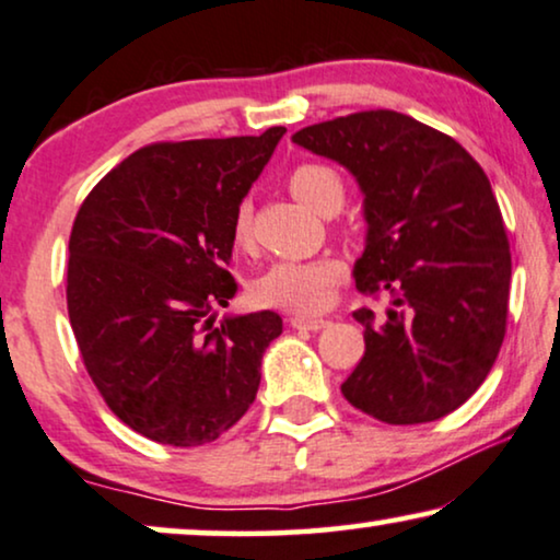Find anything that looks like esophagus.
I'll list each match as a JSON object with an SVG mask.
<instances>
[{
  "label": "esophagus",
  "instance_id": "obj_1",
  "mask_svg": "<svg viewBox=\"0 0 560 560\" xmlns=\"http://www.w3.org/2000/svg\"><path fill=\"white\" fill-rule=\"evenodd\" d=\"M289 325L294 327V330H323V327L327 325V319L323 317H304V315H294L289 317Z\"/></svg>",
  "mask_w": 560,
  "mask_h": 560
}]
</instances>
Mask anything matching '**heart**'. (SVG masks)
I'll return each instance as SVG.
<instances>
[{"label":"heart","mask_w":560,"mask_h":560,"mask_svg":"<svg viewBox=\"0 0 560 560\" xmlns=\"http://www.w3.org/2000/svg\"><path fill=\"white\" fill-rule=\"evenodd\" d=\"M289 189L312 212L335 214L346 202V184L338 171L325 163H300L289 174ZM253 241V210L248 202L237 205L233 214V243L248 248ZM346 273L342 260L332 256L310 260H279L253 281V300L266 307L317 315L330 307L332 292Z\"/></svg>","instance_id":"heart-1"}]
</instances>
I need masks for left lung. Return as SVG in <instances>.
Masks as SVG:
<instances>
[{
  "label": "left lung",
  "mask_w": 560,
  "mask_h": 560,
  "mask_svg": "<svg viewBox=\"0 0 560 560\" xmlns=\"http://www.w3.org/2000/svg\"><path fill=\"white\" fill-rule=\"evenodd\" d=\"M292 140L358 178L369 235L355 289L392 296L384 323L353 312L366 353L342 397L389 424L441 420L483 384L506 332L512 256L487 174L451 136L394 109Z\"/></svg>",
  "instance_id": "obj_1"
}]
</instances>
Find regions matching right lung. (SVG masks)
<instances>
[{
	"instance_id": "obj_1",
	"label": "right lung",
	"mask_w": 560,
	"mask_h": 560,
	"mask_svg": "<svg viewBox=\"0 0 560 560\" xmlns=\"http://www.w3.org/2000/svg\"><path fill=\"white\" fill-rule=\"evenodd\" d=\"M287 128L151 143L89 191L69 241L66 304L107 407L148 441H218L256 399L276 312L214 325L237 292L233 214Z\"/></svg>"
}]
</instances>
